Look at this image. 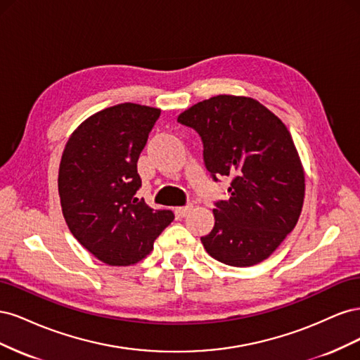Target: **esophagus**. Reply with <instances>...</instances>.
<instances>
[{
	"label": "esophagus",
	"instance_id": "obj_1",
	"mask_svg": "<svg viewBox=\"0 0 360 360\" xmlns=\"http://www.w3.org/2000/svg\"><path fill=\"white\" fill-rule=\"evenodd\" d=\"M192 207L191 205H184V207H176V210H174V213H176V216L179 217V219H181V217L186 216L189 212H191Z\"/></svg>",
	"mask_w": 360,
	"mask_h": 360
}]
</instances>
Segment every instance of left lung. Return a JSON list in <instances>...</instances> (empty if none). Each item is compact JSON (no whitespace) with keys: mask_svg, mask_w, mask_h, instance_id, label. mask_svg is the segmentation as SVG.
<instances>
[{"mask_svg":"<svg viewBox=\"0 0 360 360\" xmlns=\"http://www.w3.org/2000/svg\"><path fill=\"white\" fill-rule=\"evenodd\" d=\"M177 122L193 127L213 179L233 177L230 200L216 202L214 226L201 237L207 254L249 267L267 259L296 226L304 169L282 120L246 96L219 94L192 105Z\"/></svg>","mask_w":360,"mask_h":360,"instance_id":"8db88e82","label":"left lung"}]
</instances>
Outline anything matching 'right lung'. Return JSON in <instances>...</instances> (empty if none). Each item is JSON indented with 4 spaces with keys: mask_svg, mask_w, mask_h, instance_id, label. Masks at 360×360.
I'll use <instances>...</instances> for the list:
<instances>
[{
    "mask_svg": "<svg viewBox=\"0 0 360 360\" xmlns=\"http://www.w3.org/2000/svg\"><path fill=\"white\" fill-rule=\"evenodd\" d=\"M159 115V108L130 102L105 108L84 120L63 150V216L76 240L108 266L146 258L174 219L171 210L136 198L138 158Z\"/></svg>",
    "mask_w": 360,
    "mask_h": 360,
    "instance_id": "1",
    "label": "right lung"
}]
</instances>
